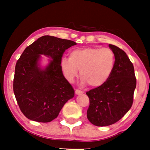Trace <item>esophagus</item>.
I'll list each match as a JSON object with an SVG mask.
<instances>
[{
  "mask_svg": "<svg viewBox=\"0 0 150 150\" xmlns=\"http://www.w3.org/2000/svg\"><path fill=\"white\" fill-rule=\"evenodd\" d=\"M75 93L76 94V95H80V94L83 93V91H81V90H79V89H76L75 91Z\"/></svg>",
  "mask_w": 150,
  "mask_h": 150,
  "instance_id": "esophagus-1",
  "label": "esophagus"
}]
</instances>
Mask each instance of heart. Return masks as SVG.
Returning <instances> with one entry per match:
<instances>
[{
    "label": "heart",
    "instance_id": "heart-1",
    "mask_svg": "<svg viewBox=\"0 0 150 150\" xmlns=\"http://www.w3.org/2000/svg\"><path fill=\"white\" fill-rule=\"evenodd\" d=\"M115 60V54L110 48L87 47L70 51L69 59H62L61 67L65 76L71 83L74 81L78 69H80L82 83L98 87L110 79Z\"/></svg>",
    "mask_w": 150,
    "mask_h": 150
}]
</instances>
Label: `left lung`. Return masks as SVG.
Listing matches in <instances>:
<instances>
[{"mask_svg":"<svg viewBox=\"0 0 150 150\" xmlns=\"http://www.w3.org/2000/svg\"><path fill=\"white\" fill-rule=\"evenodd\" d=\"M108 46L115 54L114 70L105 84L86 93L89 98L87 119L96 126H110L125 115L132 105L137 85L134 66L126 52Z\"/></svg>","mask_w":150,"mask_h":150,"instance_id":"left-lung-1","label":"left lung"}]
</instances>
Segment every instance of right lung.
<instances>
[{"label": "right lung", "mask_w": 150, "mask_h": 150, "mask_svg": "<svg viewBox=\"0 0 150 150\" xmlns=\"http://www.w3.org/2000/svg\"><path fill=\"white\" fill-rule=\"evenodd\" d=\"M73 41L44 35L26 47L16 63L13 89L24 115L38 122H50L74 96V90L61 69L63 53ZM40 54L53 59L46 69L38 67Z\"/></svg>", "instance_id": "add662e5"}]
</instances>
